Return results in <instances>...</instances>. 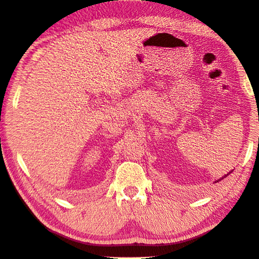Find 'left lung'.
<instances>
[{"label":"left lung","mask_w":259,"mask_h":259,"mask_svg":"<svg viewBox=\"0 0 259 259\" xmlns=\"http://www.w3.org/2000/svg\"><path fill=\"white\" fill-rule=\"evenodd\" d=\"M228 174H231V173H228ZM228 174H227V175H228ZM227 175H225V176H223V178H221V179H219V180H218V181H215V182H219V181H221V180H223V179H225V178H227Z\"/></svg>","instance_id":"1"}]
</instances>
